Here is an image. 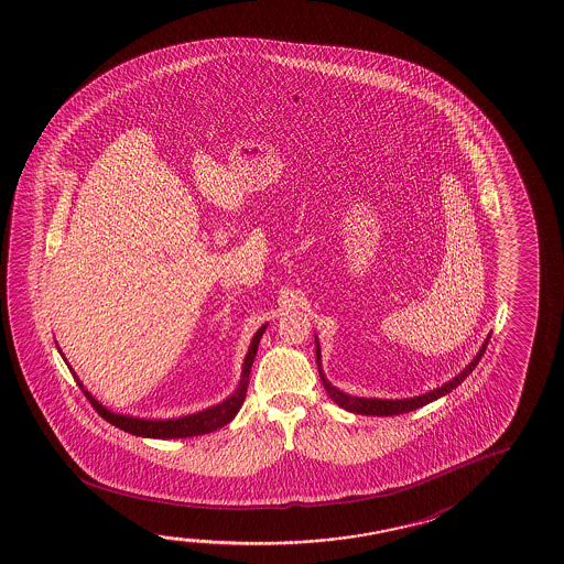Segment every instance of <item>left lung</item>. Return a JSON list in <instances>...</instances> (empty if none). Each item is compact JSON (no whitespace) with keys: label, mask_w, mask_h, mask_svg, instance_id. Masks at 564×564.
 I'll return each instance as SVG.
<instances>
[{"label":"left lung","mask_w":564,"mask_h":564,"mask_svg":"<svg viewBox=\"0 0 564 564\" xmlns=\"http://www.w3.org/2000/svg\"><path fill=\"white\" fill-rule=\"evenodd\" d=\"M488 338L486 341L481 344L480 350L478 354L474 356V360L464 368V370L456 376V378L451 379V381H446L443 383L441 388L431 389L429 393H423V395H419V398H409V399H368V398H354V395H348V393H344L338 388H334L333 383L326 379L323 371V358H321V344H318V338L314 336V341H316V364H318V373H321V379H323L324 389H326V393L330 395L334 403L336 405L341 406V409H346V411H350V413H356V415H371V416H391V415H401V413H409V411H415L419 406L429 405V403H433L436 399L444 398L446 393H451L453 389L458 388L464 379L470 376L471 370L478 366V361L481 360V356H484V351L488 348Z\"/></svg>","instance_id":"1"}]
</instances>
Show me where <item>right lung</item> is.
<instances>
[{
  "label": "right lung",
  "mask_w": 564,
  "mask_h": 564,
  "mask_svg": "<svg viewBox=\"0 0 564 564\" xmlns=\"http://www.w3.org/2000/svg\"><path fill=\"white\" fill-rule=\"evenodd\" d=\"M265 328H268V324H263L258 333H256V336L251 338L250 348H248V354L243 358V366H241L240 383H238V388L231 393L230 398L224 399L223 403H218V405L208 406V409H203L198 413L178 416V419H139V416L113 413L108 406H104L98 399L94 398L88 389L84 388L83 381L76 376V371L65 360L63 350L58 348V351H61L63 360L66 361V366L73 371L76 383L83 389L84 395L90 399V403L98 411V415L106 419L110 425L118 426V429L126 431V433L143 436V438H188V436H198V434L214 433V431L223 429L224 425H228L231 419L238 415V411L243 405L246 393H248L251 366H253V360H256L259 340H261V336L265 333Z\"/></svg>",
  "instance_id": "right-lung-1"
}]
</instances>
